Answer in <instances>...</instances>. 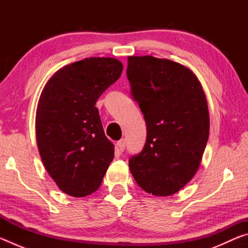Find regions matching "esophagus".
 <instances>
[{
    "label": "esophagus",
    "mask_w": 248,
    "mask_h": 248,
    "mask_svg": "<svg viewBox=\"0 0 248 248\" xmlns=\"http://www.w3.org/2000/svg\"><path fill=\"white\" fill-rule=\"evenodd\" d=\"M117 146H118V150L120 151V152H124V148H125V142H124V140L123 139V140H120V141L117 142Z\"/></svg>",
    "instance_id": "esophagus-1"
}]
</instances>
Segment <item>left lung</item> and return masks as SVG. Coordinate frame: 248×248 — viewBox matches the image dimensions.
Returning a JSON list of instances; mask_svg holds the SVG:
<instances>
[{
	"label": "left lung",
	"instance_id": "1",
	"mask_svg": "<svg viewBox=\"0 0 248 248\" xmlns=\"http://www.w3.org/2000/svg\"><path fill=\"white\" fill-rule=\"evenodd\" d=\"M130 94L146 124V141L129 158L137 184L149 194L170 196L194 177L209 138V111L196 75L177 62L129 57Z\"/></svg>",
	"mask_w": 248,
	"mask_h": 248
}]
</instances>
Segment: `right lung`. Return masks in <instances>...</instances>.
Listing matches in <instances>:
<instances>
[{"label":"right lung","instance_id":"obj_1","mask_svg":"<svg viewBox=\"0 0 248 248\" xmlns=\"http://www.w3.org/2000/svg\"><path fill=\"white\" fill-rule=\"evenodd\" d=\"M114 58H86L57 71L41 93L37 144L46 170L60 189L85 197L99 188L114 159L95 104L120 78Z\"/></svg>","mask_w":248,"mask_h":248}]
</instances>
